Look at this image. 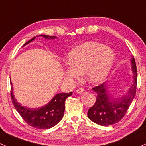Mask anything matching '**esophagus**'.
<instances>
[{
	"instance_id": "esophagus-1",
	"label": "esophagus",
	"mask_w": 146,
	"mask_h": 146,
	"mask_svg": "<svg viewBox=\"0 0 146 146\" xmlns=\"http://www.w3.org/2000/svg\"><path fill=\"white\" fill-rule=\"evenodd\" d=\"M83 91H84V89H83V88H82V87H80V88H78V89H77L76 92L78 93V94H82V93L83 92Z\"/></svg>"
}]
</instances>
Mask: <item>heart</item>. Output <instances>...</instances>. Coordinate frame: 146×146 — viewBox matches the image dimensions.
I'll use <instances>...</instances> for the list:
<instances>
[{
  "label": "heart",
  "mask_w": 146,
  "mask_h": 146,
  "mask_svg": "<svg viewBox=\"0 0 146 146\" xmlns=\"http://www.w3.org/2000/svg\"><path fill=\"white\" fill-rule=\"evenodd\" d=\"M114 60L115 54L112 50L98 43L87 42L69 52L65 74L77 79L84 73L89 82H100L108 75Z\"/></svg>",
  "instance_id": "b5f03b06"
}]
</instances>
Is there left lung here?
<instances>
[{
  "mask_svg": "<svg viewBox=\"0 0 146 146\" xmlns=\"http://www.w3.org/2000/svg\"><path fill=\"white\" fill-rule=\"evenodd\" d=\"M134 80L127 93L122 97L113 98L107 91L105 83L94 86L92 89L97 94L96 100L88 111V118L102 126H109L119 122L124 117L136 95L137 69L134 57L132 59Z\"/></svg>",
  "mask_w": 146,
  "mask_h": 146,
  "instance_id": "1",
  "label": "left lung"
}]
</instances>
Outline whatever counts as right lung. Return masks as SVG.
Segmentation results:
<instances>
[{
    "label": "right lung",
    "mask_w": 146,
    "mask_h": 146,
    "mask_svg": "<svg viewBox=\"0 0 146 146\" xmlns=\"http://www.w3.org/2000/svg\"><path fill=\"white\" fill-rule=\"evenodd\" d=\"M43 36L47 39L55 38V36H49V35H38L37 36ZM35 38L36 36L29 40L28 42L23 45V46L31 42ZM72 94L73 93L70 92L60 93V94H56L55 97L47 105L42 107H40V108L36 109V110L26 108V107L21 106L19 102H17L14 98L12 87H11L10 96L14 107L25 123L35 128L40 129H46L56 125L62 120L65 110L66 99L71 96Z\"/></svg>",
    "instance_id": "right-lung-1"
}]
</instances>
